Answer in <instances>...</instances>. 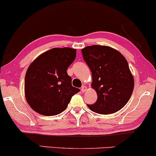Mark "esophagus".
Returning a JSON list of instances; mask_svg holds the SVG:
<instances>
[{"label": "esophagus", "instance_id": "1", "mask_svg": "<svg viewBox=\"0 0 156 156\" xmlns=\"http://www.w3.org/2000/svg\"><path fill=\"white\" fill-rule=\"evenodd\" d=\"M87 90V87L85 86H82V88H81V91H82V92H86Z\"/></svg>", "mask_w": 156, "mask_h": 156}]
</instances>
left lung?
I'll use <instances>...</instances> for the list:
<instances>
[{"mask_svg":"<svg viewBox=\"0 0 156 156\" xmlns=\"http://www.w3.org/2000/svg\"><path fill=\"white\" fill-rule=\"evenodd\" d=\"M82 54L92 72V87L98 94L96 102L87 105L88 108L102 115L118 112L130 100L134 89V79L126 58L107 46H87Z\"/></svg>","mask_w":156,"mask_h":156,"instance_id":"8db88e82","label":"left lung"}]
</instances>
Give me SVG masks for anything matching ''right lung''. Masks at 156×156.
Here are the masks:
<instances>
[{
  "instance_id": "1",
  "label": "right lung",
  "mask_w": 156,
  "mask_h": 156,
  "mask_svg": "<svg viewBox=\"0 0 156 156\" xmlns=\"http://www.w3.org/2000/svg\"><path fill=\"white\" fill-rule=\"evenodd\" d=\"M76 50L54 48L39 55L26 71L24 91L30 107L46 116L56 115L67 108L80 89L72 85L66 70L76 58Z\"/></svg>"
}]
</instances>
